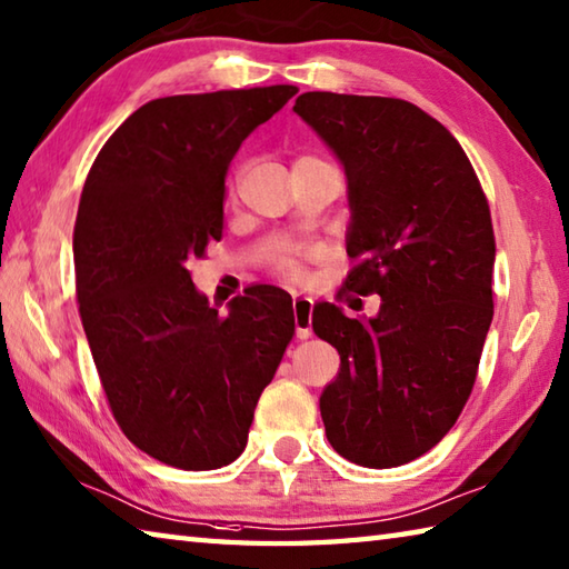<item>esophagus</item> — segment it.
I'll return each instance as SVG.
<instances>
[{"mask_svg":"<svg viewBox=\"0 0 569 569\" xmlns=\"http://www.w3.org/2000/svg\"><path fill=\"white\" fill-rule=\"evenodd\" d=\"M311 316H313V298L293 296V320H296L298 338L311 336Z\"/></svg>","mask_w":569,"mask_h":569,"instance_id":"obj_1","label":"esophagus"}]
</instances>
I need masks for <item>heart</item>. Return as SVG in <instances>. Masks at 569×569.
Instances as JSON below:
<instances>
[{
	"instance_id": "b5f03b06",
	"label": "heart",
	"mask_w": 569,
	"mask_h": 569,
	"mask_svg": "<svg viewBox=\"0 0 569 569\" xmlns=\"http://www.w3.org/2000/svg\"><path fill=\"white\" fill-rule=\"evenodd\" d=\"M278 268H281V273H286V276H298V273H301V268H298V263L293 261V258H281V263H278Z\"/></svg>"
}]
</instances>
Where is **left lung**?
Segmentation results:
<instances>
[{
  "label": "left lung",
  "instance_id": "obj_1",
  "mask_svg": "<svg viewBox=\"0 0 569 569\" xmlns=\"http://www.w3.org/2000/svg\"><path fill=\"white\" fill-rule=\"evenodd\" d=\"M293 111L343 163L346 288L380 296L376 318L313 306L340 356L320 418L338 456L398 468L448 436L475 386L492 323L490 206L458 139L410 101L306 91Z\"/></svg>",
  "mask_w": 569,
  "mask_h": 569
}]
</instances>
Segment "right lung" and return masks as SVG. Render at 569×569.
<instances>
[{"label": "right lung", "instance_id": "add662e5", "mask_svg": "<svg viewBox=\"0 0 569 569\" xmlns=\"http://www.w3.org/2000/svg\"><path fill=\"white\" fill-rule=\"evenodd\" d=\"M296 91L153 99L111 133L81 191L74 268L91 356L123 436L173 468L241 456L293 338L281 288L249 286L219 313L186 263L221 239L226 173L243 139Z\"/></svg>", "mask_w": 569, "mask_h": 569}]
</instances>
